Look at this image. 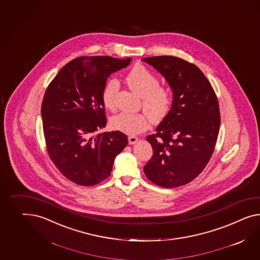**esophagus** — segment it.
I'll use <instances>...</instances> for the list:
<instances>
[{
  "instance_id": "1",
  "label": "esophagus",
  "mask_w": 260,
  "mask_h": 260,
  "mask_svg": "<svg viewBox=\"0 0 260 260\" xmlns=\"http://www.w3.org/2000/svg\"><path fill=\"white\" fill-rule=\"evenodd\" d=\"M139 138L138 137H135V136H129L128 137V142L129 144H135L136 142H138Z\"/></svg>"
}]
</instances>
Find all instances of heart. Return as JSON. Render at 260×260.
Wrapping results in <instances>:
<instances>
[{
  "mask_svg": "<svg viewBox=\"0 0 260 260\" xmlns=\"http://www.w3.org/2000/svg\"><path fill=\"white\" fill-rule=\"evenodd\" d=\"M125 79L129 87L142 98V107L148 114L121 112L111 118L110 125L123 133L137 135L146 130L150 118L153 122H159L166 117L173 104V94L170 88L158 85L157 76L142 65L135 66ZM119 88L120 83L115 78L109 79L103 87L101 98L108 110H114L116 107Z\"/></svg>",
  "mask_w": 260,
  "mask_h": 260,
  "instance_id": "heart-1",
  "label": "heart"
}]
</instances>
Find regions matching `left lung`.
I'll use <instances>...</instances> for the list:
<instances>
[{
    "mask_svg": "<svg viewBox=\"0 0 260 260\" xmlns=\"http://www.w3.org/2000/svg\"><path fill=\"white\" fill-rule=\"evenodd\" d=\"M162 74L173 93V107L146 138L153 155L147 178L170 188L191 182L213 154L220 131V107L213 87L199 68L171 55L143 58Z\"/></svg>",
    "mask_w": 260,
    "mask_h": 260,
    "instance_id": "8db88e82",
    "label": "left lung"
}]
</instances>
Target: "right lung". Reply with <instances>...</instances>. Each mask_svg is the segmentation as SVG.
Listing matches in <instances>:
<instances>
[{
	"label": "right lung",
	"mask_w": 260,
	"mask_h": 260,
	"mask_svg": "<svg viewBox=\"0 0 260 260\" xmlns=\"http://www.w3.org/2000/svg\"><path fill=\"white\" fill-rule=\"evenodd\" d=\"M132 58L80 56L70 61L49 84L41 116L47 153L68 180L97 185L110 176L114 159L126 147L120 131L98 133L107 125L101 94L110 74Z\"/></svg>",
	"instance_id": "add662e5"
}]
</instances>
